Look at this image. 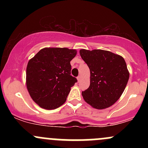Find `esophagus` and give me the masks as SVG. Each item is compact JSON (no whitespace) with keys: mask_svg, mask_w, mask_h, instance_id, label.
Returning a JSON list of instances; mask_svg holds the SVG:
<instances>
[{"mask_svg":"<svg viewBox=\"0 0 148 148\" xmlns=\"http://www.w3.org/2000/svg\"><path fill=\"white\" fill-rule=\"evenodd\" d=\"M77 80H78V81H79V82L80 81H81V76H78V77H77Z\"/></svg>","mask_w":148,"mask_h":148,"instance_id":"obj_1","label":"esophagus"}]
</instances>
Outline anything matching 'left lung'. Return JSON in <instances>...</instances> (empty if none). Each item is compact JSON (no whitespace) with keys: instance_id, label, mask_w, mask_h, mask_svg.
Returning a JSON list of instances; mask_svg holds the SVG:
<instances>
[{"instance_id":"8db88e82","label":"left lung","mask_w":148,"mask_h":148,"mask_svg":"<svg viewBox=\"0 0 148 148\" xmlns=\"http://www.w3.org/2000/svg\"><path fill=\"white\" fill-rule=\"evenodd\" d=\"M80 55L90 72L89 88L82 92L84 100L97 109L112 106L122 95L130 77L125 60L101 49H81Z\"/></svg>"}]
</instances>
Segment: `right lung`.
<instances>
[{
	"label": "right lung",
	"mask_w": 148,
	"mask_h": 148,
	"mask_svg": "<svg viewBox=\"0 0 148 148\" xmlns=\"http://www.w3.org/2000/svg\"><path fill=\"white\" fill-rule=\"evenodd\" d=\"M76 51L45 48L30 59L26 69V86L30 97L42 108L54 109L63 104L70 88L77 82L71 75L70 61Z\"/></svg>",
	"instance_id": "1"
}]
</instances>
